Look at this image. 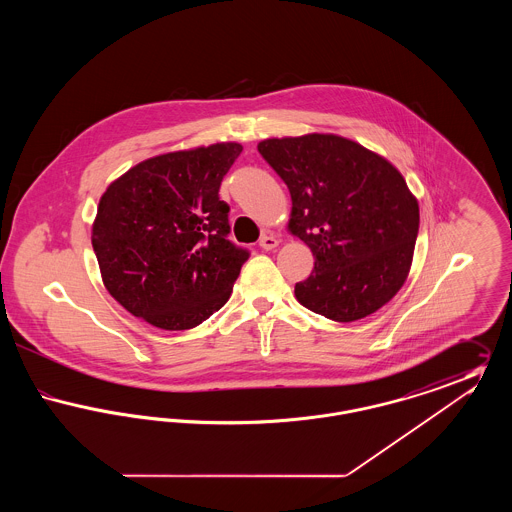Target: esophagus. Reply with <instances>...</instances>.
<instances>
[{
  "label": "esophagus",
  "mask_w": 512,
  "mask_h": 512,
  "mask_svg": "<svg viewBox=\"0 0 512 512\" xmlns=\"http://www.w3.org/2000/svg\"><path fill=\"white\" fill-rule=\"evenodd\" d=\"M259 245H261L265 251H270V249H274V247L278 245V240H276V236H272V234H265V236L259 240Z\"/></svg>",
  "instance_id": "34e87169"
}]
</instances>
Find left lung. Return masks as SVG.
Listing matches in <instances>:
<instances>
[{"label": "left lung", "mask_w": 512, "mask_h": 512, "mask_svg": "<svg viewBox=\"0 0 512 512\" xmlns=\"http://www.w3.org/2000/svg\"><path fill=\"white\" fill-rule=\"evenodd\" d=\"M259 153L292 195L290 232L311 247L297 301L338 322L376 313L401 290L418 236V203L384 157L334 134L272 138Z\"/></svg>", "instance_id": "1"}]
</instances>
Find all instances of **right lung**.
<instances>
[{"mask_svg": "<svg viewBox=\"0 0 512 512\" xmlns=\"http://www.w3.org/2000/svg\"><path fill=\"white\" fill-rule=\"evenodd\" d=\"M240 153L234 142L165 153L101 195L92 245L105 288L128 313L188 330L228 301L249 251L228 240L219 190Z\"/></svg>", "mask_w": 512, "mask_h": 512, "instance_id": "add662e5", "label": "right lung"}]
</instances>
